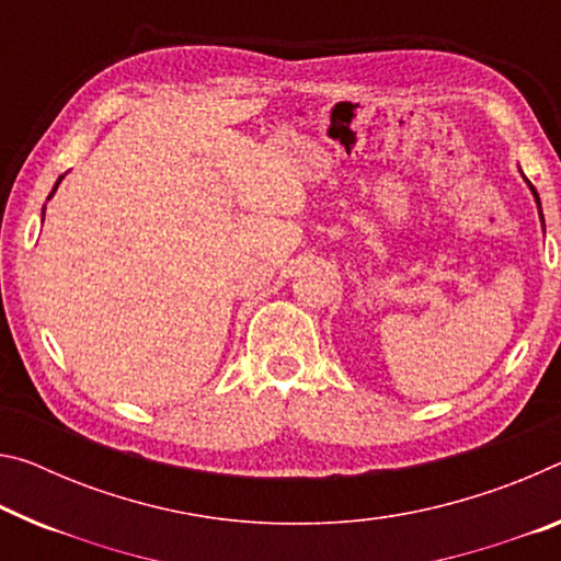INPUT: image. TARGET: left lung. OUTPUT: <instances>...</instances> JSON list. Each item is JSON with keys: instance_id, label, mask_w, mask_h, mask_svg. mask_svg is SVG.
I'll use <instances>...</instances> for the list:
<instances>
[{"instance_id": "left-lung-1", "label": "left lung", "mask_w": 561, "mask_h": 561, "mask_svg": "<svg viewBox=\"0 0 561 561\" xmlns=\"http://www.w3.org/2000/svg\"><path fill=\"white\" fill-rule=\"evenodd\" d=\"M524 180H527V176H524ZM527 184H529L531 194H535V202H537V207H539V219H541V227H545V215H541V202H539V194H537L535 186H531V182H529V180H527Z\"/></svg>"}]
</instances>
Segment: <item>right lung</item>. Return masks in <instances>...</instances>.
Here are the masks:
<instances>
[{"mask_svg":"<svg viewBox=\"0 0 561 561\" xmlns=\"http://www.w3.org/2000/svg\"><path fill=\"white\" fill-rule=\"evenodd\" d=\"M59 182H61V176H59V180H57V184H55V190H57V186H59ZM55 190H51V194H55ZM51 194H49V197H51ZM42 215H44V211H42Z\"/></svg>","mask_w":561,"mask_h":561,"instance_id":"obj_1","label":"right lung"}]
</instances>
